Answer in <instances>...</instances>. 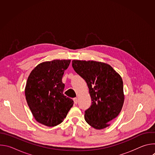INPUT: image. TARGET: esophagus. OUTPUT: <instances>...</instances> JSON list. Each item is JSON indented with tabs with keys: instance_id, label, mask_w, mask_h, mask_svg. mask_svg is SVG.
<instances>
[{
	"instance_id": "1",
	"label": "esophagus",
	"mask_w": 155,
	"mask_h": 155,
	"mask_svg": "<svg viewBox=\"0 0 155 155\" xmlns=\"http://www.w3.org/2000/svg\"><path fill=\"white\" fill-rule=\"evenodd\" d=\"M73 100H74V103H75V104H77L78 103V98H77V97L74 98Z\"/></svg>"
}]
</instances>
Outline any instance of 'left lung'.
<instances>
[{
	"instance_id": "8db88e82",
	"label": "left lung",
	"mask_w": 155,
	"mask_h": 155,
	"mask_svg": "<svg viewBox=\"0 0 155 155\" xmlns=\"http://www.w3.org/2000/svg\"><path fill=\"white\" fill-rule=\"evenodd\" d=\"M72 67L86 81L93 101L85 111V121L96 129L109 126L124 103L121 76L109 64L95 61L73 60Z\"/></svg>"
}]
</instances>
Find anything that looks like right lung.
<instances>
[{
	"mask_svg": "<svg viewBox=\"0 0 155 155\" xmlns=\"http://www.w3.org/2000/svg\"><path fill=\"white\" fill-rule=\"evenodd\" d=\"M71 60H53L38 64L28 77L25 87L28 105L36 121L49 127L61 123L74 105L63 94L62 81Z\"/></svg>",
	"mask_w": 155,
	"mask_h": 155,
	"instance_id": "1",
	"label": "right lung"
}]
</instances>
